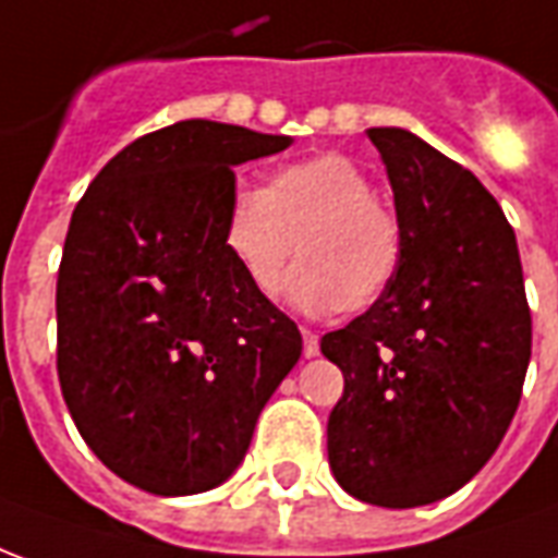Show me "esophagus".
I'll list each match as a JSON object with an SVG mask.
<instances>
[{
	"instance_id": "1",
	"label": "esophagus",
	"mask_w": 558,
	"mask_h": 558,
	"mask_svg": "<svg viewBox=\"0 0 558 558\" xmlns=\"http://www.w3.org/2000/svg\"><path fill=\"white\" fill-rule=\"evenodd\" d=\"M302 340H304V359H316L319 355V335L311 331V328H302Z\"/></svg>"
}]
</instances>
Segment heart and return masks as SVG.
<instances>
[{"label":"heart","instance_id":"b5f03b06","mask_svg":"<svg viewBox=\"0 0 558 558\" xmlns=\"http://www.w3.org/2000/svg\"><path fill=\"white\" fill-rule=\"evenodd\" d=\"M287 280V299L304 314H359L395 283L403 263V223L379 203L367 172L347 155L292 160L266 187H239L223 220V247L259 295Z\"/></svg>","mask_w":558,"mask_h":558}]
</instances>
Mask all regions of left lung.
I'll list each match as a JSON object with an SVG mask.
<instances>
[{
  "instance_id": "1",
  "label": "left lung",
  "mask_w": 558,
  "mask_h": 558,
  "mask_svg": "<svg viewBox=\"0 0 558 558\" xmlns=\"http://www.w3.org/2000/svg\"><path fill=\"white\" fill-rule=\"evenodd\" d=\"M403 223L395 283L319 350L343 371L328 463L343 490L383 508L460 490L502 442L529 355L511 223L457 160L403 128H371Z\"/></svg>"
}]
</instances>
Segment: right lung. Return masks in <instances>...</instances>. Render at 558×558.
Here are the masks:
<instances>
[{"mask_svg":"<svg viewBox=\"0 0 558 558\" xmlns=\"http://www.w3.org/2000/svg\"><path fill=\"white\" fill-rule=\"evenodd\" d=\"M292 140L187 119L134 140L71 215L56 280V371L104 466L155 496L218 487L302 355L290 316L223 247L244 160Z\"/></svg>","mask_w":558,"mask_h":558,"instance_id":"1","label":"right lung"}]
</instances>
